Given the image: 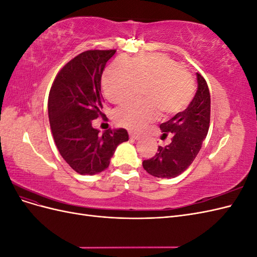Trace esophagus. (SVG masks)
Here are the masks:
<instances>
[{
    "label": "esophagus",
    "mask_w": 257,
    "mask_h": 257,
    "mask_svg": "<svg viewBox=\"0 0 257 257\" xmlns=\"http://www.w3.org/2000/svg\"><path fill=\"white\" fill-rule=\"evenodd\" d=\"M130 137L132 139H139L141 138V135H138L137 133H133V132H130Z\"/></svg>",
    "instance_id": "1"
}]
</instances>
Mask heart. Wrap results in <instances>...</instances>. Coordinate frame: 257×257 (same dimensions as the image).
Listing matches in <instances>:
<instances>
[{"instance_id":"heart-1","label":"heart","mask_w":257,"mask_h":257,"mask_svg":"<svg viewBox=\"0 0 257 257\" xmlns=\"http://www.w3.org/2000/svg\"><path fill=\"white\" fill-rule=\"evenodd\" d=\"M146 99L130 100L114 111L121 126L139 130L157 118L169 119L190 105L195 93L193 77L177 61L162 53L137 57L128 63L118 60L107 68L103 88L109 102L119 104L136 94L145 85Z\"/></svg>"}]
</instances>
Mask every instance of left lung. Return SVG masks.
I'll return each mask as SVG.
<instances>
[{"instance_id": "obj_1", "label": "left lung", "mask_w": 257, "mask_h": 257, "mask_svg": "<svg viewBox=\"0 0 257 257\" xmlns=\"http://www.w3.org/2000/svg\"><path fill=\"white\" fill-rule=\"evenodd\" d=\"M197 75L196 94L185 110L175 115L160 128L162 138L170 136L167 146H159L158 152L143 166L158 178H175L189 168L198 154L206 138L210 123V92L205 78Z\"/></svg>"}]
</instances>
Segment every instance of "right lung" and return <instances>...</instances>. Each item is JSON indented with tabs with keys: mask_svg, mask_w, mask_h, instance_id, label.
<instances>
[{
	"mask_svg": "<svg viewBox=\"0 0 257 257\" xmlns=\"http://www.w3.org/2000/svg\"><path fill=\"white\" fill-rule=\"evenodd\" d=\"M110 50H88L66 63L54 78L48 97V114L54 143L76 173L95 175L109 166L118 145L128 141L126 130L92 126L104 116L100 79Z\"/></svg>",
	"mask_w": 257,
	"mask_h": 257,
	"instance_id": "obj_1",
	"label": "right lung"
}]
</instances>
